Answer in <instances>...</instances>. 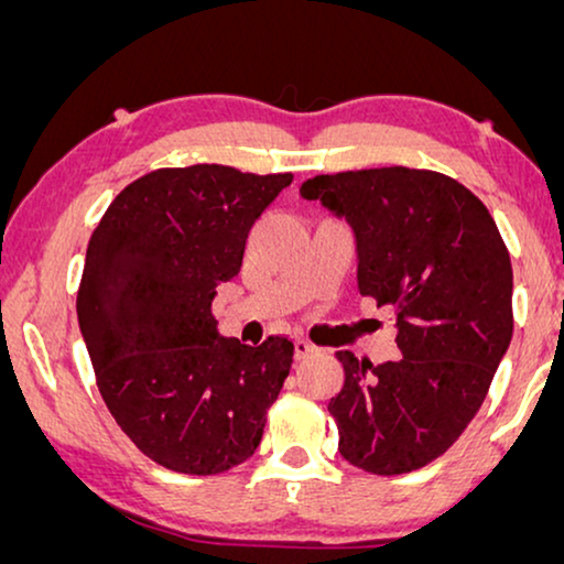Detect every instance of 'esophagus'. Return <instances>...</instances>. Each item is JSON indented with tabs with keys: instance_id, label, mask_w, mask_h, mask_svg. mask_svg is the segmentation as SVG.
Masks as SVG:
<instances>
[{
	"instance_id": "obj_1",
	"label": "esophagus",
	"mask_w": 564,
	"mask_h": 564,
	"mask_svg": "<svg viewBox=\"0 0 564 564\" xmlns=\"http://www.w3.org/2000/svg\"><path fill=\"white\" fill-rule=\"evenodd\" d=\"M313 354H318V349L311 341H305V338H295V359H307L313 357Z\"/></svg>"
}]
</instances>
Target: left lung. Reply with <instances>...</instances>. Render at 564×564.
<instances>
[{"mask_svg": "<svg viewBox=\"0 0 564 564\" xmlns=\"http://www.w3.org/2000/svg\"><path fill=\"white\" fill-rule=\"evenodd\" d=\"M300 195L351 223L359 292L398 326L390 365L336 351L338 452L372 475L426 467L480 411L513 336V269L496 220L465 184L431 169L318 174Z\"/></svg>", "mask_w": 564, "mask_h": 564, "instance_id": "1", "label": "left lung"}]
</instances>
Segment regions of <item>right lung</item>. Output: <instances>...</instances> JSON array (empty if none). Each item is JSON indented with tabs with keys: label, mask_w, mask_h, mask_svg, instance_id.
<instances>
[{
	"label": "right lung",
	"mask_w": 564,
	"mask_h": 564,
	"mask_svg": "<svg viewBox=\"0 0 564 564\" xmlns=\"http://www.w3.org/2000/svg\"><path fill=\"white\" fill-rule=\"evenodd\" d=\"M290 182L220 164L156 169L112 199L89 238L76 315L99 395L161 467L218 475L257 452L295 344L220 336L213 297Z\"/></svg>",
	"instance_id": "1"
}]
</instances>
